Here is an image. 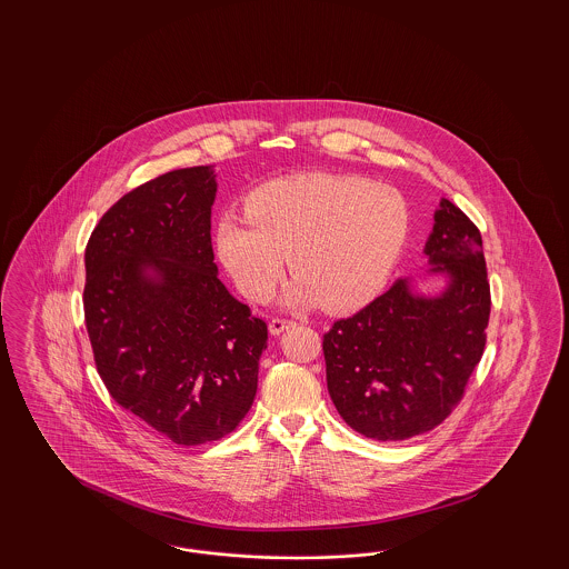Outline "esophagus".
<instances>
[{"label":"esophagus","instance_id":"obj_1","mask_svg":"<svg viewBox=\"0 0 569 569\" xmlns=\"http://www.w3.org/2000/svg\"><path fill=\"white\" fill-rule=\"evenodd\" d=\"M292 326H297L295 320H286V318H272L271 322H269V330H271L272 335H281L283 330H288V328H292Z\"/></svg>","mask_w":569,"mask_h":569}]
</instances>
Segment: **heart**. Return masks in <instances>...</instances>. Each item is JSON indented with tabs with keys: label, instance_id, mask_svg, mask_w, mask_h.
<instances>
[{
	"label": "heart",
	"instance_id": "1",
	"mask_svg": "<svg viewBox=\"0 0 569 569\" xmlns=\"http://www.w3.org/2000/svg\"><path fill=\"white\" fill-rule=\"evenodd\" d=\"M406 196L350 174L311 172L269 181L247 200V213L216 223L217 253L251 300L271 298L290 267L288 305L350 311L378 295L409 234Z\"/></svg>",
	"mask_w": 569,
	"mask_h": 569
}]
</instances>
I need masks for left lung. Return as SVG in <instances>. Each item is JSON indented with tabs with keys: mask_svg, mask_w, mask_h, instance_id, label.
<instances>
[{
	"mask_svg": "<svg viewBox=\"0 0 569 569\" xmlns=\"http://www.w3.org/2000/svg\"><path fill=\"white\" fill-rule=\"evenodd\" d=\"M425 253L431 271L450 274L439 297H418L409 279H397L322 341L332 403L353 431L378 441L441 425L487 346L490 286L476 223L441 200Z\"/></svg>",
	"mask_w": 569,
	"mask_h": 569,
	"instance_id": "obj_1",
	"label": "left lung"
}]
</instances>
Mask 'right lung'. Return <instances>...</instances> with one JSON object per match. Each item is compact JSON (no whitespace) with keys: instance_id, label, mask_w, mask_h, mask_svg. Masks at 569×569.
<instances>
[{"instance_id":"add662e5","label":"right lung","mask_w":569,"mask_h":569,"mask_svg":"<svg viewBox=\"0 0 569 569\" xmlns=\"http://www.w3.org/2000/svg\"><path fill=\"white\" fill-rule=\"evenodd\" d=\"M216 191L209 166L166 172L119 198L84 249L98 373L119 406L177 446L239 427L269 339L267 322L217 277Z\"/></svg>"}]
</instances>
